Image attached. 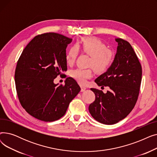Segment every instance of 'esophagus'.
Listing matches in <instances>:
<instances>
[{
  "instance_id": "obj_1",
  "label": "esophagus",
  "mask_w": 157,
  "mask_h": 157,
  "mask_svg": "<svg viewBox=\"0 0 157 157\" xmlns=\"http://www.w3.org/2000/svg\"><path fill=\"white\" fill-rule=\"evenodd\" d=\"M86 89V87L83 86H81V92H84Z\"/></svg>"
}]
</instances>
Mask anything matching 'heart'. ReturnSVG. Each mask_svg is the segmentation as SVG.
<instances>
[{
	"label": "heart",
	"mask_w": 157,
	"mask_h": 157,
	"mask_svg": "<svg viewBox=\"0 0 157 157\" xmlns=\"http://www.w3.org/2000/svg\"><path fill=\"white\" fill-rule=\"evenodd\" d=\"M78 48L82 52L90 56L88 66L93 67L98 72H105L114 61V52L107 48L102 41L96 37H86L68 49L65 55V60L68 64H72L76 60ZM93 74L91 68H78L71 72V76L81 85H85L87 80L93 76Z\"/></svg>",
	"instance_id": "b5f03b06"
}]
</instances>
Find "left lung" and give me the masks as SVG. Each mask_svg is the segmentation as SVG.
<instances>
[{
  "instance_id": "1",
  "label": "left lung",
  "mask_w": 157,
  "mask_h": 157,
  "mask_svg": "<svg viewBox=\"0 0 157 157\" xmlns=\"http://www.w3.org/2000/svg\"><path fill=\"white\" fill-rule=\"evenodd\" d=\"M117 52L111 67L95 82L102 87L109 86L106 94L91 88L95 101L90 104L92 117L105 125H113L124 119L133 109L137 101L142 79V67L130 44L120 38Z\"/></svg>"
}]
</instances>
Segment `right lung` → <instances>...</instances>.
<instances>
[{
	"label": "right lung",
	"instance_id": "1",
	"mask_svg": "<svg viewBox=\"0 0 157 157\" xmlns=\"http://www.w3.org/2000/svg\"><path fill=\"white\" fill-rule=\"evenodd\" d=\"M72 39L54 32L38 35L25 48L16 65L15 85L21 106L39 120L53 121L65 114L81 88L73 78L53 83L67 71L66 48Z\"/></svg>",
	"mask_w": 157,
	"mask_h": 157
}]
</instances>
